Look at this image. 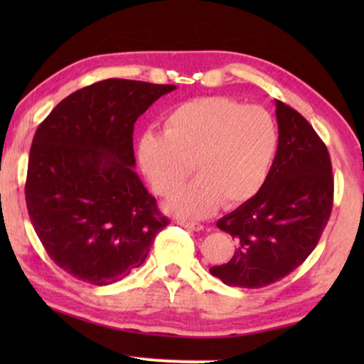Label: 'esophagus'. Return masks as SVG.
Returning a JSON list of instances; mask_svg holds the SVG:
<instances>
[{"label":"esophagus","instance_id":"esophagus-1","mask_svg":"<svg viewBox=\"0 0 364 364\" xmlns=\"http://www.w3.org/2000/svg\"><path fill=\"white\" fill-rule=\"evenodd\" d=\"M178 225L188 228V230H193V232H200L203 230V225L202 223H197V222H187V220H177Z\"/></svg>","mask_w":364,"mask_h":364}]
</instances>
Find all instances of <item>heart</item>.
Wrapping results in <instances>:
<instances>
[{"mask_svg": "<svg viewBox=\"0 0 364 364\" xmlns=\"http://www.w3.org/2000/svg\"><path fill=\"white\" fill-rule=\"evenodd\" d=\"M278 127L267 109L223 96L178 104L162 117V134L137 144V162L154 191L172 197L193 171L197 178L168 202L186 218L210 215L225 202L242 205L265 183L278 152Z\"/></svg>", "mask_w": 364, "mask_h": 364, "instance_id": "heart-1", "label": "heart"}]
</instances>
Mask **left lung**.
Here are the masks:
<instances>
[{
    "label": "left lung",
    "mask_w": 364,
    "mask_h": 364,
    "mask_svg": "<svg viewBox=\"0 0 364 364\" xmlns=\"http://www.w3.org/2000/svg\"><path fill=\"white\" fill-rule=\"evenodd\" d=\"M278 152L260 192L217 222L235 238L227 263L210 273L225 285L263 288L306 260L333 208L330 154L311 124L277 101Z\"/></svg>",
    "instance_id": "obj_1"
}]
</instances>
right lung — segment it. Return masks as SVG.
I'll return each mask as SVG.
<instances>
[{"instance_id":"add662e5","label":"right lung","mask_w":364,"mask_h":364,"mask_svg":"<svg viewBox=\"0 0 364 364\" xmlns=\"http://www.w3.org/2000/svg\"><path fill=\"white\" fill-rule=\"evenodd\" d=\"M173 89L106 79L69 94L36 129L28 213L51 260L77 280H122L168 225L134 171L132 134L137 117Z\"/></svg>"}]
</instances>
